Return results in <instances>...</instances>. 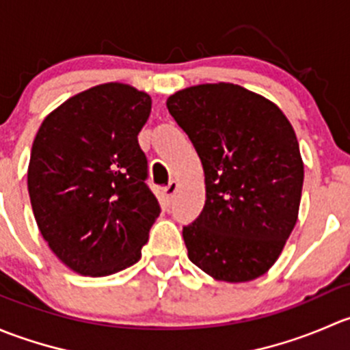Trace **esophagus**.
<instances>
[{
    "instance_id": "esophagus-1",
    "label": "esophagus",
    "mask_w": 350,
    "mask_h": 350,
    "mask_svg": "<svg viewBox=\"0 0 350 350\" xmlns=\"http://www.w3.org/2000/svg\"><path fill=\"white\" fill-rule=\"evenodd\" d=\"M176 191H178V183L176 181H169V185L164 188V195H165V200H171L172 196L176 195Z\"/></svg>"
}]
</instances>
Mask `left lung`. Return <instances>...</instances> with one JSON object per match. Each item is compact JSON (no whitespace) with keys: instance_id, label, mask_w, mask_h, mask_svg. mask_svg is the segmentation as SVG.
<instances>
[{"instance_id":"8db88e82","label":"left lung","mask_w":350,"mask_h":350,"mask_svg":"<svg viewBox=\"0 0 350 350\" xmlns=\"http://www.w3.org/2000/svg\"><path fill=\"white\" fill-rule=\"evenodd\" d=\"M165 105L204 171V206L183 227L189 260L218 281L262 276L298 220L303 161L291 123L230 83L178 91Z\"/></svg>"}]
</instances>
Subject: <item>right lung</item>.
<instances>
[{
	"label": "right lung",
	"mask_w": 350,
	"mask_h": 350,
	"mask_svg": "<svg viewBox=\"0 0 350 350\" xmlns=\"http://www.w3.org/2000/svg\"><path fill=\"white\" fill-rule=\"evenodd\" d=\"M150 105L149 94L129 84H100L54 109L33 140L28 195L38 230L83 276L139 262L161 213L137 139Z\"/></svg>",
	"instance_id": "obj_1"
}]
</instances>
